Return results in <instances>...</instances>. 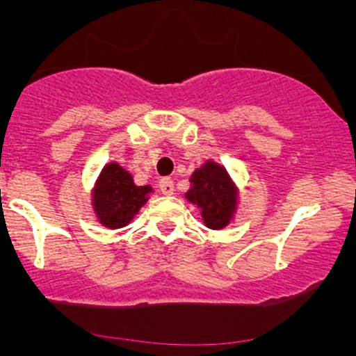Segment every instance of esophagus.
Masks as SVG:
<instances>
[{
	"mask_svg": "<svg viewBox=\"0 0 356 356\" xmlns=\"http://www.w3.org/2000/svg\"><path fill=\"white\" fill-rule=\"evenodd\" d=\"M158 188H160V191L163 193L165 196H170L174 195V181H172L170 177H163L160 181V184H158Z\"/></svg>",
	"mask_w": 356,
	"mask_h": 356,
	"instance_id": "obj_1",
	"label": "esophagus"
}]
</instances>
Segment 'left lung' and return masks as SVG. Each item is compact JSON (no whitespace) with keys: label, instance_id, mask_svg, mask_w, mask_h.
Instances as JSON below:
<instances>
[{"label":"left lung","instance_id":"obj_1","mask_svg":"<svg viewBox=\"0 0 356 356\" xmlns=\"http://www.w3.org/2000/svg\"><path fill=\"white\" fill-rule=\"evenodd\" d=\"M186 200L200 208L208 229L222 231L234 222L239 208V188L227 168L215 160H204L189 177Z\"/></svg>","mask_w":356,"mask_h":356}]
</instances>
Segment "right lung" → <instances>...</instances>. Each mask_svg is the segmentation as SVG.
I'll return each instance as SVG.
<instances>
[{"label":"right lung","mask_w":356,"mask_h":356,"mask_svg":"<svg viewBox=\"0 0 356 356\" xmlns=\"http://www.w3.org/2000/svg\"><path fill=\"white\" fill-rule=\"evenodd\" d=\"M153 193L152 186L136 184L118 161H108L91 188V210L103 227L120 229L134 220Z\"/></svg>","instance_id":"1"}]
</instances>
